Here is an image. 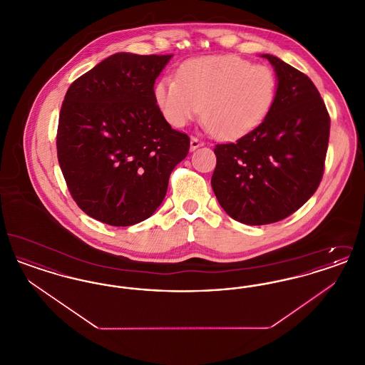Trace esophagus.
<instances>
[{
	"label": "esophagus",
	"instance_id": "34e87169",
	"mask_svg": "<svg viewBox=\"0 0 365 365\" xmlns=\"http://www.w3.org/2000/svg\"><path fill=\"white\" fill-rule=\"evenodd\" d=\"M204 145V142L201 140V139L197 138V137H191L190 139V149L191 150H195L197 148H200V146H202Z\"/></svg>",
	"mask_w": 365,
	"mask_h": 365
}]
</instances>
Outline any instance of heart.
<instances>
[{
  "label": "heart",
  "instance_id": "heart-1",
  "mask_svg": "<svg viewBox=\"0 0 365 365\" xmlns=\"http://www.w3.org/2000/svg\"><path fill=\"white\" fill-rule=\"evenodd\" d=\"M278 96V76L265 64L235 54L209 56L186 61L178 78L164 76L155 98L165 120L186 127L201 112L217 138H241L259 127Z\"/></svg>",
  "mask_w": 365,
  "mask_h": 365
}]
</instances>
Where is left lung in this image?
Segmentation results:
<instances>
[{
	"instance_id": "1",
	"label": "left lung",
	"mask_w": 365,
	"mask_h": 365,
	"mask_svg": "<svg viewBox=\"0 0 365 365\" xmlns=\"http://www.w3.org/2000/svg\"><path fill=\"white\" fill-rule=\"evenodd\" d=\"M278 96L259 127L217 143L212 189L228 216L262 226L286 219L317 190L324 174L330 115L312 81L278 57Z\"/></svg>"
}]
</instances>
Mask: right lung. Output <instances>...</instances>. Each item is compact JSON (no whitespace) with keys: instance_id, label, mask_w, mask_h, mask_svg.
I'll return each mask as SVG.
<instances>
[{"instance_id":"right-lung-1","label":"right lung","mask_w":365,"mask_h":365,"mask_svg":"<svg viewBox=\"0 0 365 365\" xmlns=\"http://www.w3.org/2000/svg\"><path fill=\"white\" fill-rule=\"evenodd\" d=\"M173 54L116 53L72 82L57 158L76 205L109 226L137 225L163 202L190 138L164 119L155 82Z\"/></svg>"}]
</instances>
